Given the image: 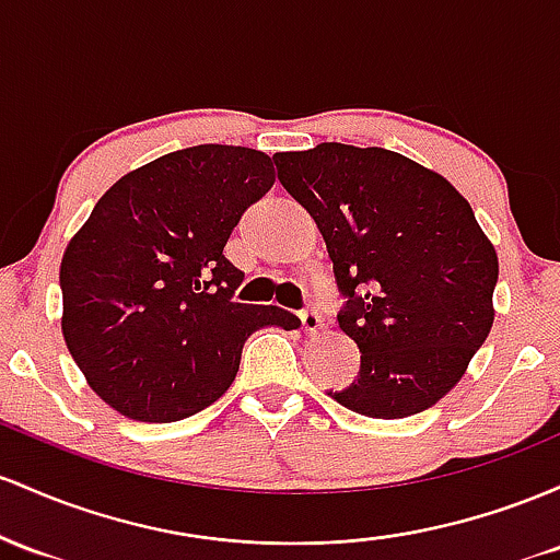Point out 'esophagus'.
<instances>
[{
  "label": "esophagus",
  "mask_w": 560,
  "mask_h": 560,
  "mask_svg": "<svg viewBox=\"0 0 560 560\" xmlns=\"http://www.w3.org/2000/svg\"><path fill=\"white\" fill-rule=\"evenodd\" d=\"M301 328L314 336V332H319V328H323V319H319V314L314 310H304L301 312Z\"/></svg>",
  "instance_id": "esophagus-1"
}]
</instances>
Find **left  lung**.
<instances>
[{
    "mask_svg": "<svg viewBox=\"0 0 560 560\" xmlns=\"http://www.w3.org/2000/svg\"><path fill=\"white\" fill-rule=\"evenodd\" d=\"M349 296L338 325L360 375L330 397L394 420L429 410L466 375L494 323L498 250L442 174L383 148L319 142L275 153Z\"/></svg>",
    "mask_w": 560,
    "mask_h": 560,
    "instance_id": "left-lung-1",
    "label": "left lung"
}]
</instances>
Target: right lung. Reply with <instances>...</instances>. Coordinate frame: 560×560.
Here are the masks:
<instances>
[{
	"instance_id": "1",
	"label": "right lung",
	"mask_w": 560,
	"mask_h": 560,
	"mask_svg": "<svg viewBox=\"0 0 560 560\" xmlns=\"http://www.w3.org/2000/svg\"><path fill=\"white\" fill-rule=\"evenodd\" d=\"M275 185L272 159L196 144L124 174L60 261L66 347L105 405L142 423L190 418L235 381L243 343L278 306L237 304L224 259L243 211Z\"/></svg>"
}]
</instances>
